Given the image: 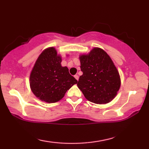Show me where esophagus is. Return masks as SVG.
<instances>
[{
  "instance_id": "34e87169",
  "label": "esophagus",
  "mask_w": 149,
  "mask_h": 149,
  "mask_svg": "<svg viewBox=\"0 0 149 149\" xmlns=\"http://www.w3.org/2000/svg\"><path fill=\"white\" fill-rule=\"evenodd\" d=\"M74 77H75V79H76L77 81H78V79H79V76H78L77 75H74Z\"/></svg>"
}]
</instances>
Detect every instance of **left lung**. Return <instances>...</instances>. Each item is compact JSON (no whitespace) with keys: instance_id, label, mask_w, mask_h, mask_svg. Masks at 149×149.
<instances>
[{"instance_id":"8db88e82","label":"left lung","mask_w":149,"mask_h":149,"mask_svg":"<svg viewBox=\"0 0 149 149\" xmlns=\"http://www.w3.org/2000/svg\"><path fill=\"white\" fill-rule=\"evenodd\" d=\"M81 70L77 87L85 97L95 104H106L117 95L120 87L119 73L104 50L94 48L79 57Z\"/></svg>"}]
</instances>
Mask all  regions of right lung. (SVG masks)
<instances>
[{
    "label": "right lung",
    "instance_id": "obj_1",
    "mask_svg": "<svg viewBox=\"0 0 149 149\" xmlns=\"http://www.w3.org/2000/svg\"><path fill=\"white\" fill-rule=\"evenodd\" d=\"M62 59L54 48L45 50L39 55L30 75V87L33 94L49 103L61 100L65 92L77 83L67 67L61 65Z\"/></svg>",
    "mask_w": 149,
    "mask_h": 149
}]
</instances>
